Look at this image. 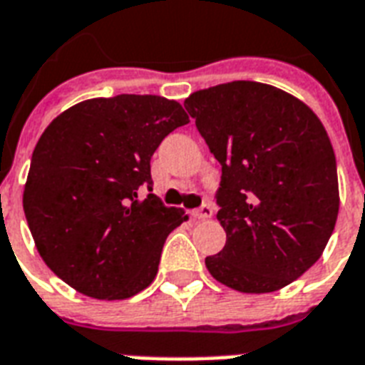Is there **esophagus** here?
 I'll return each mask as SVG.
<instances>
[{
    "label": "esophagus",
    "mask_w": 365,
    "mask_h": 365,
    "mask_svg": "<svg viewBox=\"0 0 365 365\" xmlns=\"http://www.w3.org/2000/svg\"><path fill=\"white\" fill-rule=\"evenodd\" d=\"M211 215H213V207H211L209 203L202 205L200 209H194V211H190L192 219H197V221H205V219H209Z\"/></svg>",
    "instance_id": "esophagus-1"
}]
</instances>
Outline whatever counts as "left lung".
I'll return each instance as SVG.
<instances>
[{
    "mask_svg": "<svg viewBox=\"0 0 365 365\" xmlns=\"http://www.w3.org/2000/svg\"><path fill=\"white\" fill-rule=\"evenodd\" d=\"M185 108L222 168L217 221L227 244L205 259L209 274L242 293L289 285L320 259L337 221L326 127L303 101L259 81L192 93Z\"/></svg>",
    "mask_w": 365,
    "mask_h": 365,
    "instance_id": "8db88e82",
    "label": "left lung"
}]
</instances>
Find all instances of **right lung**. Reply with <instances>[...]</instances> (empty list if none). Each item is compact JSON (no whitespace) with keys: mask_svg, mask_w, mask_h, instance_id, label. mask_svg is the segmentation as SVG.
Returning a JSON list of instances; mask_svg holds the SVG:
<instances>
[{"mask_svg":"<svg viewBox=\"0 0 365 365\" xmlns=\"http://www.w3.org/2000/svg\"><path fill=\"white\" fill-rule=\"evenodd\" d=\"M188 121L177 101L156 95L89 98L51 121L34 148L22 207L62 282L104 301L154 282L165 238L188 217L138 190H152V154Z\"/></svg>","mask_w":365,"mask_h":365,"instance_id":"obj_1","label":"right lung"}]
</instances>
